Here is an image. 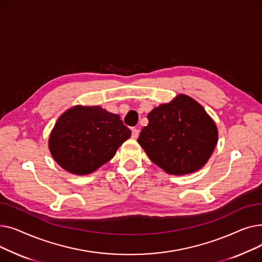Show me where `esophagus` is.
Segmentation results:
<instances>
[{"mask_svg": "<svg viewBox=\"0 0 262 262\" xmlns=\"http://www.w3.org/2000/svg\"><path fill=\"white\" fill-rule=\"evenodd\" d=\"M138 136H139V129L132 128V137H133V138L137 139V138H138Z\"/></svg>", "mask_w": 262, "mask_h": 262, "instance_id": "obj_1", "label": "esophagus"}]
</instances>
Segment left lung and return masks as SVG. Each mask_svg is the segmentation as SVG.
<instances>
[{
    "label": "left lung",
    "mask_w": 262,
    "mask_h": 262,
    "mask_svg": "<svg viewBox=\"0 0 262 262\" xmlns=\"http://www.w3.org/2000/svg\"><path fill=\"white\" fill-rule=\"evenodd\" d=\"M138 143L167 173L185 175L201 169L217 142L214 122L204 108L185 94L161 104L147 115Z\"/></svg>",
    "instance_id": "8db88e82"
}]
</instances>
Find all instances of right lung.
I'll use <instances>...</instances> for the list:
<instances>
[{
  "instance_id": "right-lung-1",
  "label": "right lung",
  "mask_w": 262,
  "mask_h": 262,
  "mask_svg": "<svg viewBox=\"0 0 262 262\" xmlns=\"http://www.w3.org/2000/svg\"><path fill=\"white\" fill-rule=\"evenodd\" d=\"M130 133L118 115L99 106H76L55 124L49 147L60 167L85 175L112 159Z\"/></svg>"
}]
</instances>
